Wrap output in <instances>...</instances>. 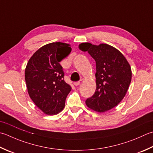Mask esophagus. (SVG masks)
<instances>
[{"label":"esophagus","instance_id":"1","mask_svg":"<svg viewBox=\"0 0 153 153\" xmlns=\"http://www.w3.org/2000/svg\"><path fill=\"white\" fill-rule=\"evenodd\" d=\"M79 83H80L79 82H76L74 83V84L75 86H77V85H79Z\"/></svg>","mask_w":153,"mask_h":153}]
</instances>
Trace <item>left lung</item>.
I'll return each mask as SVG.
<instances>
[{
  "mask_svg": "<svg viewBox=\"0 0 153 153\" xmlns=\"http://www.w3.org/2000/svg\"><path fill=\"white\" fill-rule=\"evenodd\" d=\"M79 48L88 52L96 63V90L87 99L89 109L103 113L117 105L124 98L131 82L129 64L121 52L110 45L85 42Z\"/></svg>",
  "mask_w": 153,
  "mask_h": 153,
  "instance_id": "left-lung-1",
  "label": "left lung"
}]
</instances>
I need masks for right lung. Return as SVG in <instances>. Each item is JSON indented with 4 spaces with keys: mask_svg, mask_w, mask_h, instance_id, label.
Returning <instances> with one entry per match:
<instances>
[{
    "mask_svg": "<svg viewBox=\"0 0 153 153\" xmlns=\"http://www.w3.org/2000/svg\"><path fill=\"white\" fill-rule=\"evenodd\" d=\"M70 45L52 42L44 45L32 55L25 69V81L30 97L46 115H56L65 107L71 86L64 80L59 64L70 54Z\"/></svg>",
    "mask_w": 153,
    "mask_h": 153,
    "instance_id": "right-lung-1",
    "label": "right lung"
}]
</instances>
